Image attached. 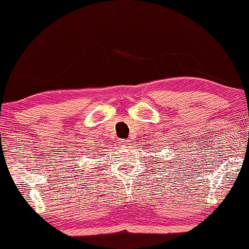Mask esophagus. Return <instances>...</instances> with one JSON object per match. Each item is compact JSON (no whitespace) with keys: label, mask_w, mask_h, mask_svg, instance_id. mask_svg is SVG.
<instances>
[{"label":"esophagus","mask_w":249,"mask_h":249,"mask_svg":"<svg viewBox=\"0 0 249 249\" xmlns=\"http://www.w3.org/2000/svg\"><path fill=\"white\" fill-rule=\"evenodd\" d=\"M121 143H122L123 146H126V147H130L131 142H130V140H124V142H122Z\"/></svg>","instance_id":"34e87169"}]
</instances>
